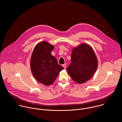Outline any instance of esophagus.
<instances>
[{
	"mask_svg": "<svg viewBox=\"0 0 122 122\" xmlns=\"http://www.w3.org/2000/svg\"><path fill=\"white\" fill-rule=\"evenodd\" d=\"M62 66L64 67V68L65 69H66V64H64V65H62Z\"/></svg>",
	"mask_w": 122,
	"mask_h": 122,
	"instance_id": "obj_1",
	"label": "esophagus"
}]
</instances>
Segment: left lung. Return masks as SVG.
<instances>
[{
  "label": "left lung",
  "mask_w": 122,
  "mask_h": 122,
  "mask_svg": "<svg viewBox=\"0 0 122 122\" xmlns=\"http://www.w3.org/2000/svg\"><path fill=\"white\" fill-rule=\"evenodd\" d=\"M71 61L67 68L68 73L74 81L79 84L90 80L98 64L94 50L86 43H81L72 49Z\"/></svg>",
  "instance_id": "1"
}]
</instances>
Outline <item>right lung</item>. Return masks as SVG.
<instances>
[{"mask_svg":"<svg viewBox=\"0 0 122 122\" xmlns=\"http://www.w3.org/2000/svg\"><path fill=\"white\" fill-rule=\"evenodd\" d=\"M54 46L46 41L35 47L30 60V68L36 80L45 86L52 84L59 72L64 68L59 65L51 52Z\"/></svg>","mask_w":122,"mask_h":122,"instance_id":"right-lung-1","label":"right lung"}]
</instances>
